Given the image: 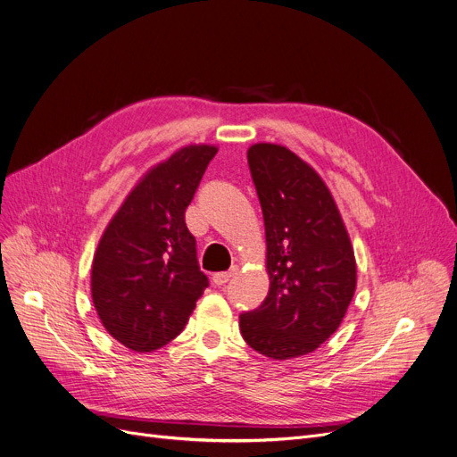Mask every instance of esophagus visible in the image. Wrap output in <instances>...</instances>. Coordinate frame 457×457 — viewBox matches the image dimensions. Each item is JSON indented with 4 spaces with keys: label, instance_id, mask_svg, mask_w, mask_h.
Here are the masks:
<instances>
[{
    "label": "esophagus",
    "instance_id": "obj_1",
    "mask_svg": "<svg viewBox=\"0 0 457 457\" xmlns=\"http://www.w3.org/2000/svg\"><path fill=\"white\" fill-rule=\"evenodd\" d=\"M236 271H237V267H232L230 271H221V273H213L212 275V282L216 284V286H223V284H227L234 275H236Z\"/></svg>",
    "mask_w": 457,
    "mask_h": 457
}]
</instances>
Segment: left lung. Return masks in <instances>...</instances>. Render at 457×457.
I'll return each instance as SVG.
<instances>
[{
  "instance_id": "obj_1",
  "label": "left lung",
  "mask_w": 457,
  "mask_h": 457,
  "mask_svg": "<svg viewBox=\"0 0 457 457\" xmlns=\"http://www.w3.org/2000/svg\"><path fill=\"white\" fill-rule=\"evenodd\" d=\"M247 162L271 284L256 310L239 315V330L267 358H299L341 325L356 291L354 251L330 190L304 160L284 145L254 144Z\"/></svg>"
}]
</instances>
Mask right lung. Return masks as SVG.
I'll use <instances>...</instances> for the list:
<instances>
[{
    "instance_id": "add662e5",
    "label": "right lung",
    "mask_w": 457,
    "mask_h": 457,
    "mask_svg": "<svg viewBox=\"0 0 457 457\" xmlns=\"http://www.w3.org/2000/svg\"><path fill=\"white\" fill-rule=\"evenodd\" d=\"M216 153L187 145L149 170L99 239L92 301L106 332L130 351L175 339L208 287L184 212Z\"/></svg>"
}]
</instances>
